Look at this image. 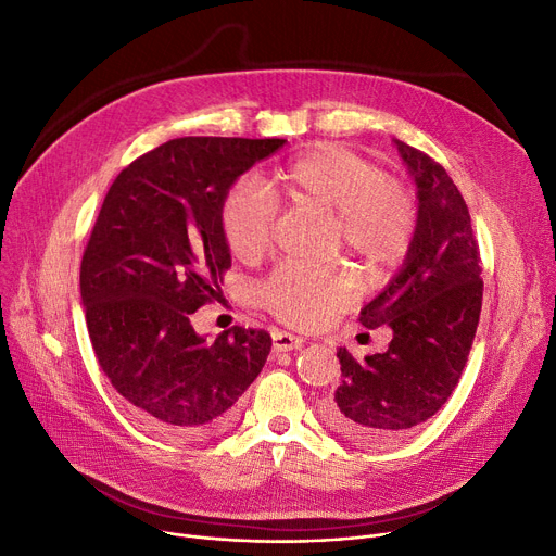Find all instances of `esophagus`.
Masks as SVG:
<instances>
[{"instance_id": "34e87169", "label": "esophagus", "mask_w": 556, "mask_h": 556, "mask_svg": "<svg viewBox=\"0 0 556 556\" xmlns=\"http://www.w3.org/2000/svg\"><path fill=\"white\" fill-rule=\"evenodd\" d=\"M302 338L293 336V333H286V331H275L273 333V349L275 352H293V349L302 346Z\"/></svg>"}]
</instances>
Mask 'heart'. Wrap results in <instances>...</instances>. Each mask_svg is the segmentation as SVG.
<instances>
[{
    "mask_svg": "<svg viewBox=\"0 0 556 556\" xmlns=\"http://www.w3.org/2000/svg\"><path fill=\"white\" fill-rule=\"evenodd\" d=\"M275 193L331 216L333 248L383 277L407 256L417 231L415 198L399 178L340 143H317L275 175ZM273 202L252 182L231 185L220 202V231L229 252L256 261L270 248ZM266 308L281 323L317 329L354 302V286L338 268H277L261 288Z\"/></svg>",
    "mask_w": 556,
    "mask_h": 556,
    "instance_id": "1",
    "label": "heart"
}]
</instances>
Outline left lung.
Segmentation results:
<instances>
[{"mask_svg":"<svg viewBox=\"0 0 556 556\" xmlns=\"http://www.w3.org/2000/svg\"><path fill=\"white\" fill-rule=\"evenodd\" d=\"M417 185V231L401 273L361 311L390 327L388 352L356 361L338 349L340 386L325 421L352 442H394L428 421L457 388L482 311L480 248L469 207L446 168L394 139Z\"/></svg>","mask_w":556,"mask_h":556,"instance_id":"1","label":"left lung"}]
</instances>
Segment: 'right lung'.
<instances>
[{
	"label": "right lung",
	"instance_id": "right-lung-1",
	"mask_svg": "<svg viewBox=\"0 0 556 556\" xmlns=\"http://www.w3.org/2000/svg\"><path fill=\"white\" fill-rule=\"evenodd\" d=\"M286 139L180 137L112 182L80 261L97 361L149 428L182 440L225 430L270 354V333L231 327L214 342L191 315L220 295L229 248L220 202Z\"/></svg>",
	"mask_w": 556,
	"mask_h": 556
}]
</instances>
